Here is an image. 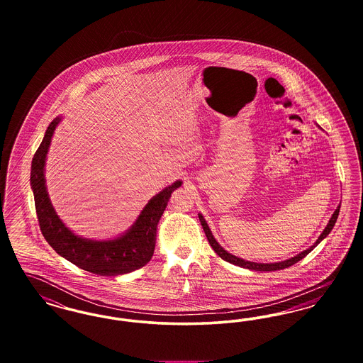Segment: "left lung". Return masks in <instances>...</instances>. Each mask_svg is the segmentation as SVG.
I'll return each instance as SVG.
<instances>
[{
	"label": "left lung",
	"mask_w": 363,
	"mask_h": 363,
	"mask_svg": "<svg viewBox=\"0 0 363 363\" xmlns=\"http://www.w3.org/2000/svg\"><path fill=\"white\" fill-rule=\"evenodd\" d=\"M339 211H340V206L336 208V211L333 212V215H332V218L329 219L328 225L327 227L324 228V231L321 233V235L318 237V240L314 242L313 245H311L309 249H306V250H303V252H301L299 255H296V256H294L291 259H284V261H279V262H269V264H264V262H253V261H246V259H240V257H237V256H233L231 253H228L227 250H225L220 245H219V242L215 240V237L212 235V231H211V228L208 227L207 222H206V219H204V216L201 215V213H199V219H200V222H201V225H203V228H204V233H206V235H207L208 242H209V245L212 246V249L215 250V253L220 257V259H225L227 262H230V264H234V265H238V267H242V268H246V269H252V271H279V269H284V268H289V267H291L294 265L295 262H298L299 259H303V257H306L309 253H311V250L320 243V242L323 241L324 238H327V235H328L329 233L332 231V228H333V225L336 223V220H337V216H339Z\"/></svg>",
	"instance_id": "obj_1"
}]
</instances>
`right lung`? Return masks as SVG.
<instances>
[{
	"instance_id": "right-lung-1",
	"label": "right lung",
	"mask_w": 363,
	"mask_h": 363,
	"mask_svg": "<svg viewBox=\"0 0 363 363\" xmlns=\"http://www.w3.org/2000/svg\"><path fill=\"white\" fill-rule=\"evenodd\" d=\"M60 122L61 117L50 122L31 164L30 181L34 191L35 209L45 240L61 257L95 275L117 277L144 267L155 250L157 223L167 207L172 193L182 185V181H175L154 196L143 208L138 220L120 237L107 241L79 237L60 219L46 189V155L54 130Z\"/></svg>"
}]
</instances>
